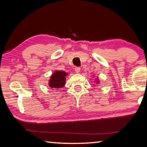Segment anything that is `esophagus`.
I'll list each match as a JSON object with an SVG mask.
<instances>
[{"instance_id": "34e87169", "label": "esophagus", "mask_w": 147, "mask_h": 147, "mask_svg": "<svg viewBox=\"0 0 147 147\" xmlns=\"http://www.w3.org/2000/svg\"><path fill=\"white\" fill-rule=\"evenodd\" d=\"M80 67H75V69H74V71H75V72L76 73H79L80 72Z\"/></svg>"}]
</instances>
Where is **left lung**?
<instances>
[{"mask_svg":"<svg viewBox=\"0 0 147 147\" xmlns=\"http://www.w3.org/2000/svg\"><path fill=\"white\" fill-rule=\"evenodd\" d=\"M95 82L97 84H100V80H99V79L98 77H97L95 79Z\"/></svg>","mask_w":147,"mask_h":147,"instance_id":"left-lung-1","label":"left lung"}]
</instances>
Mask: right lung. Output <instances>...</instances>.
<instances>
[{
	"mask_svg": "<svg viewBox=\"0 0 147 147\" xmlns=\"http://www.w3.org/2000/svg\"><path fill=\"white\" fill-rule=\"evenodd\" d=\"M68 73L65 71H55L50 76V78L48 82V86L52 89H59L63 88L66 82V76Z\"/></svg>",
	"mask_w": 147,
	"mask_h": 147,
	"instance_id": "1",
	"label": "right lung"
}]
</instances>
